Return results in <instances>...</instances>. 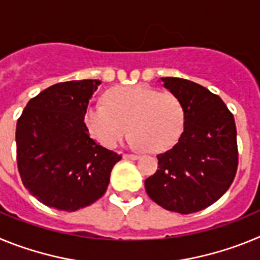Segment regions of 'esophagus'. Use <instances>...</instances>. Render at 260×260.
<instances>
[{
    "label": "esophagus",
    "instance_id": "34e87169",
    "mask_svg": "<svg viewBox=\"0 0 260 260\" xmlns=\"http://www.w3.org/2000/svg\"><path fill=\"white\" fill-rule=\"evenodd\" d=\"M123 158H126V160H138L139 156L133 155V153H123Z\"/></svg>",
    "mask_w": 260,
    "mask_h": 260
}]
</instances>
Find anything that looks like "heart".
<instances>
[{"label": "heart", "mask_w": 260, "mask_h": 260, "mask_svg": "<svg viewBox=\"0 0 260 260\" xmlns=\"http://www.w3.org/2000/svg\"><path fill=\"white\" fill-rule=\"evenodd\" d=\"M103 100L104 104L87 108L84 123L89 134L105 147L116 146L130 128L133 146L161 152L182 134L185 109L173 93L146 84L118 86L108 89Z\"/></svg>", "instance_id": "1"}]
</instances>
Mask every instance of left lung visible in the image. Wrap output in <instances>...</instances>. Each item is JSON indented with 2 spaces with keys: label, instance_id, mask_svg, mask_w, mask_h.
Segmentation results:
<instances>
[{
  "label": "left lung",
  "instance_id": "left-lung-1",
  "mask_svg": "<svg viewBox=\"0 0 260 260\" xmlns=\"http://www.w3.org/2000/svg\"><path fill=\"white\" fill-rule=\"evenodd\" d=\"M180 99L185 126L180 139L157 155V171L144 181L151 199L172 212H198L220 199L238 165L233 114L217 95L182 78H160Z\"/></svg>",
  "mask_w": 260,
  "mask_h": 260
}]
</instances>
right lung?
<instances>
[{
    "instance_id": "1",
    "label": "right lung",
    "mask_w": 260,
    "mask_h": 260,
    "mask_svg": "<svg viewBox=\"0 0 260 260\" xmlns=\"http://www.w3.org/2000/svg\"><path fill=\"white\" fill-rule=\"evenodd\" d=\"M100 80L62 82L31 99L15 132L20 178L48 207L73 211L107 191L110 172L122 158L91 139L84 113Z\"/></svg>"
}]
</instances>
